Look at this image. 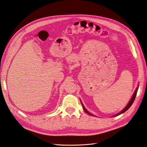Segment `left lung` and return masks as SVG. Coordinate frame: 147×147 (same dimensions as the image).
Returning a JSON list of instances; mask_svg holds the SVG:
<instances>
[{
    "label": "left lung",
    "mask_w": 147,
    "mask_h": 147,
    "mask_svg": "<svg viewBox=\"0 0 147 147\" xmlns=\"http://www.w3.org/2000/svg\"><path fill=\"white\" fill-rule=\"evenodd\" d=\"M138 88H139V86H137V87L136 91H134V94H132V97H131V98L130 100L129 101V102H128L127 104V105L125 107H124V109L121 111V112H119V113H117V115H115V116H113V117H117V116H118V115H121V113H124V112H125L126 111H127L130 108V107L132 105V104H133V102H134V100H135V99H136V94H137V92ZM80 101H81V103H82V107H83V110H84V112H85L86 113H88V114H89V115H91V116H94V115H93L92 114H91V113H90V112H88V111L86 109V108L84 107V106L83 105V103H82V100H80Z\"/></svg>",
    "instance_id": "left-lung-1"
}]
</instances>
